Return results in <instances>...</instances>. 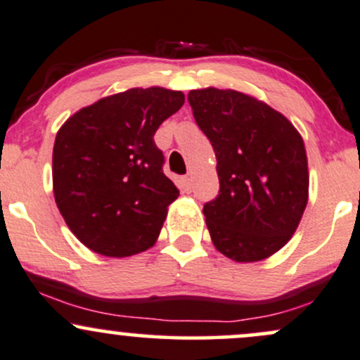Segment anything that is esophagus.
I'll return each mask as SVG.
<instances>
[{"instance_id":"1","label":"esophagus","mask_w":360,"mask_h":360,"mask_svg":"<svg viewBox=\"0 0 360 360\" xmlns=\"http://www.w3.org/2000/svg\"><path fill=\"white\" fill-rule=\"evenodd\" d=\"M181 184H183L184 193H191V177L184 176L183 179H181Z\"/></svg>"}]
</instances>
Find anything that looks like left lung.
Listing matches in <instances>:
<instances>
[{"instance_id":"8db88e82","label":"left lung","mask_w":360,"mask_h":360,"mask_svg":"<svg viewBox=\"0 0 360 360\" xmlns=\"http://www.w3.org/2000/svg\"><path fill=\"white\" fill-rule=\"evenodd\" d=\"M188 101L217 155L220 191L203 206L212 240L237 262L278 252L308 203V160L296 128L233 89H194Z\"/></svg>"}]
</instances>
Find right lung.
<instances>
[{
  "label": "right lung",
  "mask_w": 360,
  "mask_h": 360,
  "mask_svg": "<svg viewBox=\"0 0 360 360\" xmlns=\"http://www.w3.org/2000/svg\"><path fill=\"white\" fill-rule=\"evenodd\" d=\"M183 103L181 91L128 89L79 110L57 131L53 196L88 249L128 257L154 245L179 196L154 135Z\"/></svg>",
  "instance_id": "1"
}]
</instances>
